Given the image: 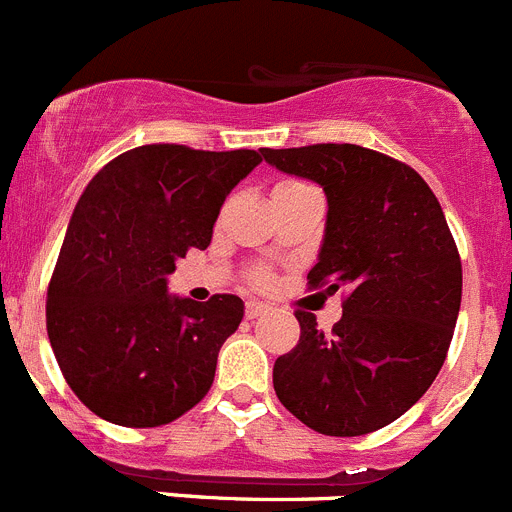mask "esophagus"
Returning <instances> with one entry per match:
<instances>
[{
  "label": "esophagus",
  "mask_w": 512,
  "mask_h": 512,
  "mask_svg": "<svg viewBox=\"0 0 512 512\" xmlns=\"http://www.w3.org/2000/svg\"><path fill=\"white\" fill-rule=\"evenodd\" d=\"M264 314H269V304H264V301H246L248 319H259Z\"/></svg>",
  "instance_id": "34e87169"
}]
</instances>
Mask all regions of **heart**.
<instances>
[{
  "label": "heart",
  "mask_w": 512,
  "mask_h": 512,
  "mask_svg": "<svg viewBox=\"0 0 512 512\" xmlns=\"http://www.w3.org/2000/svg\"><path fill=\"white\" fill-rule=\"evenodd\" d=\"M291 183H296V180H286V183H281V186H291Z\"/></svg>",
  "instance_id": "1"
}]
</instances>
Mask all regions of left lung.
Here are the masks:
<instances>
[{
  "label": "left lung",
  "instance_id": "obj_1",
  "mask_svg": "<svg viewBox=\"0 0 512 512\" xmlns=\"http://www.w3.org/2000/svg\"><path fill=\"white\" fill-rule=\"evenodd\" d=\"M261 155L324 188V241L306 279L347 291L329 334L296 311L301 337L276 359V397L321 435H367L405 415L447 357L462 266L445 213L417 170L377 150L324 143Z\"/></svg>",
  "mask_w": 512,
  "mask_h": 512
}]
</instances>
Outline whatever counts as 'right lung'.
Here are the masks:
<instances>
[{
  "mask_svg": "<svg viewBox=\"0 0 512 512\" xmlns=\"http://www.w3.org/2000/svg\"><path fill=\"white\" fill-rule=\"evenodd\" d=\"M259 163L256 150L140 145L90 180L47 289V337L97 417L158 427L206 397L243 301L170 296L168 276L188 248H208L226 196Z\"/></svg>",
  "mask_w": 512,
  "mask_h": 512,
  "instance_id": "add662e5",
  "label": "right lung"
}]
</instances>
